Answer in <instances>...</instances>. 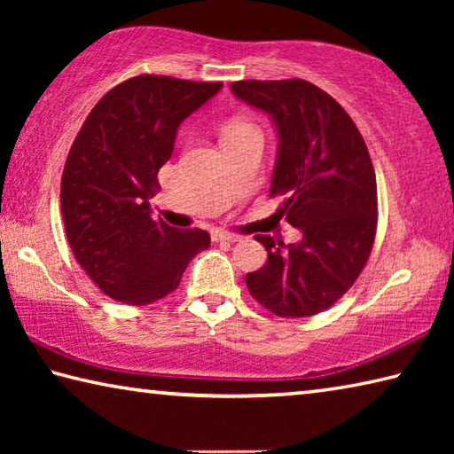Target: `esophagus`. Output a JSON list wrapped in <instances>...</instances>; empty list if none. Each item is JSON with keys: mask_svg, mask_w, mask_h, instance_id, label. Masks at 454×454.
I'll use <instances>...</instances> for the list:
<instances>
[{"mask_svg": "<svg viewBox=\"0 0 454 454\" xmlns=\"http://www.w3.org/2000/svg\"><path fill=\"white\" fill-rule=\"evenodd\" d=\"M212 240L214 242H238V240H240V236L226 234V232H214L212 234Z\"/></svg>", "mask_w": 454, "mask_h": 454, "instance_id": "34e87169", "label": "esophagus"}]
</instances>
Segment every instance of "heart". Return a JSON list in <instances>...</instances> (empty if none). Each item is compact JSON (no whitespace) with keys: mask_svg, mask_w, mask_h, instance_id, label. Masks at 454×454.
Masks as SVG:
<instances>
[{"mask_svg":"<svg viewBox=\"0 0 454 454\" xmlns=\"http://www.w3.org/2000/svg\"><path fill=\"white\" fill-rule=\"evenodd\" d=\"M242 129H254L248 124H244V121H234V124H230L226 129H224V136L228 134H234V132H242Z\"/></svg>","mask_w":454,"mask_h":454,"instance_id":"1","label":"heart"}]
</instances>
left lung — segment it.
I'll return each mask as SVG.
<instances>
[{
  "label": "left lung",
  "instance_id": "obj_1",
  "mask_svg": "<svg viewBox=\"0 0 454 454\" xmlns=\"http://www.w3.org/2000/svg\"><path fill=\"white\" fill-rule=\"evenodd\" d=\"M230 90L272 116L278 158L270 196L302 240L256 234L266 264L246 274L252 298L282 318L314 317L347 292L371 256L379 200L368 148L344 107L306 80H242Z\"/></svg>",
  "mask_w": 454,
  "mask_h": 454
}]
</instances>
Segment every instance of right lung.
<instances>
[{"label": "right lung", "instance_id": "obj_1", "mask_svg": "<svg viewBox=\"0 0 454 454\" xmlns=\"http://www.w3.org/2000/svg\"><path fill=\"white\" fill-rule=\"evenodd\" d=\"M222 82L142 74L118 83L83 121L61 174V216L78 264L114 301L144 306L178 288L190 260L210 246L200 228L150 216L158 172L178 126Z\"/></svg>", "mask_w": 454, "mask_h": 454}]
</instances>
